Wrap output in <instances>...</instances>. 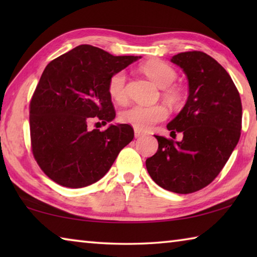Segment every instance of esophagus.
I'll return each mask as SVG.
<instances>
[{"label": "esophagus", "instance_id": "obj_1", "mask_svg": "<svg viewBox=\"0 0 257 257\" xmlns=\"http://www.w3.org/2000/svg\"><path fill=\"white\" fill-rule=\"evenodd\" d=\"M142 136H145V134L142 132V130H139V129H135V137L136 138H139V137H142Z\"/></svg>", "mask_w": 257, "mask_h": 257}]
</instances>
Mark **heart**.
Segmentation results:
<instances>
[{"label":"heart","instance_id":"1","mask_svg":"<svg viewBox=\"0 0 257 257\" xmlns=\"http://www.w3.org/2000/svg\"><path fill=\"white\" fill-rule=\"evenodd\" d=\"M143 72L161 89L164 90V98L175 104L180 98V92L176 87H170L177 79V72L171 66L163 61H150L142 67ZM125 76L124 71L115 72L108 80V94L116 102L125 99ZM167 118V110L161 105L145 106L135 104L125 108L120 114L122 122L133 125L139 130L150 129L152 125Z\"/></svg>","mask_w":257,"mask_h":257}]
</instances>
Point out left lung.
Listing matches in <instances>:
<instances>
[{"label":"left lung","instance_id":"1","mask_svg":"<svg viewBox=\"0 0 257 257\" xmlns=\"http://www.w3.org/2000/svg\"><path fill=\"white\" fill-rule=\"evenodd\" d=\"M188 80V98L167 124L180 142L155 136L159 150L146 160L150 176L160 187L190 194L215 179L238 144L241 101L231 77L210 55L199 51L173 55Z\"/></svg>","mask_w":257,"mask_h":257}]
</instances>
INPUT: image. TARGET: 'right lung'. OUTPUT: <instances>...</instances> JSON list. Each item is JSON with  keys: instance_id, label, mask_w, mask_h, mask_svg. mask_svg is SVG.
Segmentation results:
<instances>
[{"instance_id": "add662e5", "label": "right lung", "mask_w": 257, "mask_h": 257, "mask_svg": "<svg viewBox=\"0 0 257 257\" xmlns=\"http://www.w3.org/2000/svg\"><path fill=\"white\" fill-rule=\"evenodd\" d=\"M142 56H114L79 45L47 64L30 102L33 154L45 175L61 186L81 188L106 175L134 138L127 123L88 129L115 118L108 80Z\"/></svg>"}]
</instances>
